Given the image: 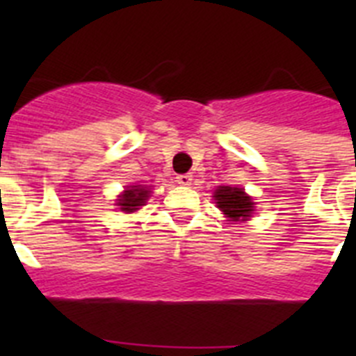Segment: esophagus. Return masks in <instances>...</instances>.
Instances as JSON below:
<instances>
[{
    "label": "esophagus",
    "instance_id": "34e87169",
    "mask_svg": "<svg viewBox=\"0 0 356 356\" xmlns=\"http://www.w3.org/2000/svg\"><path fill=\"white\" fill-rule=\"evenodd\" d=\"M176 181L180 185H191L193 184V176L191 175H178L176 176Z\"/></svg>",
    "mask_w": 356,
    "mask_h": 356
}]
</instances>
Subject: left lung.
<instances>
[{
    "mask_svg": "<svg viewBox=\"0 0 356 356\" xmlns=\"http://www.w3.org/2000/svg\"><path fill=\"white\" fill-rule=\"evenodd\" d=\"M217 209L221 210L229 221H248L253 216V200L242 188L222 185L213 193Z\"/></svg>",
    "mask_w": 356,
    "mask_h": 356,
    "instance_id": "left-lung-1",
    "label": "left lung"
}]
</instances>
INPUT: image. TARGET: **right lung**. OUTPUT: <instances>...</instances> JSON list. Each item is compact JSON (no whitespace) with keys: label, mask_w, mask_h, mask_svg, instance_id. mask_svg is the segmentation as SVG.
Wrapping results in <instances>:
<instances>
[{"label":"right lung","mask_w":356,"mask_h":356,"mask_svg":"<svg viewBox=\"0 0 356 356\" xmlns=\"http://www.w3.org/2000/svg\"><path fill=\"white\" fill-rule=\"evenodd\" d=\"M149 187H144V185H130L127 187V191L118 197V203L115 205L121 209V212H137L143 205H146V200L149 197Z\"/></svg>","instance_id":"add662e5"}]
</instances>
